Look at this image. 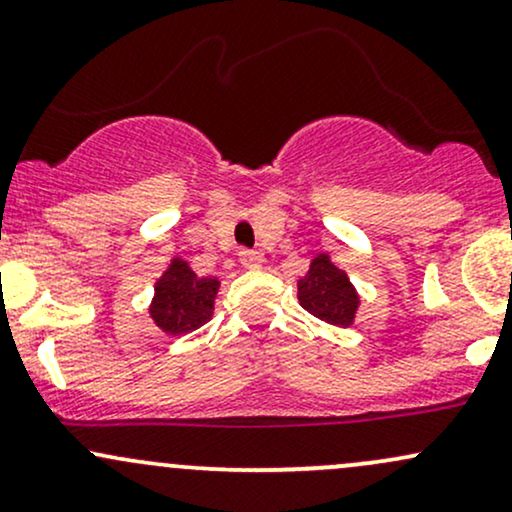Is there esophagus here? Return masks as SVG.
<instances>
[{
  "instance_id": "esophagus-1",
  "label": "esophagus",
  "mask_w": 512,
  "mask_h": 512,
  "mask_svg": "<svg viewBox=\"0 0 512 512\" xmlns=\"http://www.w3.org/2000/svg\"><path fill=\"white\" fill-rule=\"evenodd\" d=\"M238 260H240V264H243V267L257 269L262 264V255H260V252H255V250H240Z\"/></svg>"
}]
</instances>
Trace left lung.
Wrapping results in <instances>:
<instances>
[{"instance_id":"8db88e82","label":"left lung","mask_w":512,"mask_h":512,"mask_svg":"<svg viewBox=\"0 0 512 512\" xmlns=\"http://www.w3.org/2000/svg\"><path fill=\"white\" fill-rule=\"evenodd\" d=\"M298 301L310 315L337 327L351 325L358 308L354 286L327 255H317L310 272L298 281Z\"/></svg>"}]
</instances>
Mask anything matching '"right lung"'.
Wrapping results in <instances>:
<instances>
[{
  "instance_id": "1",
  "label": "right lung",
  "mask_w": 512,
  "mask_h": 512,
  "mask_svg": "<svg viewBox=\"0 0 512 512\" xmlns=\"http://www.w3.org/2000/svg\"><path fill=\"white\" fill-rule=\"evenodd\" d=\"M216 291L219 281L211 276H197L187 262L173 260L168 272L156 281L151 317L163 332L175 337L195 332L214 315Z\"/></svg>"
}]
</instances>
